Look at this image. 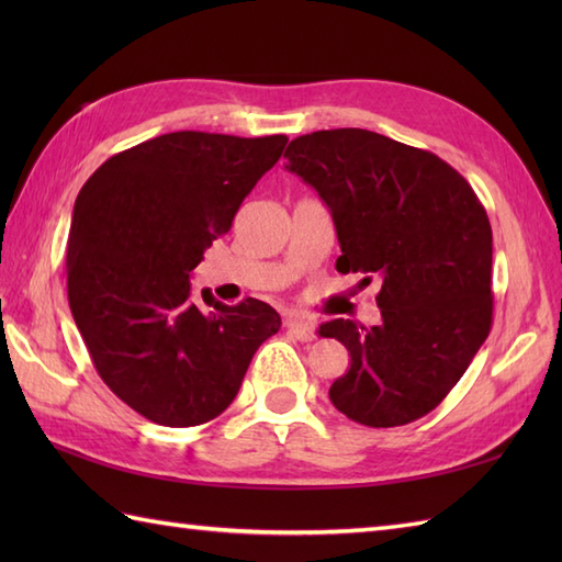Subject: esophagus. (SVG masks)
Returning <instances> with one entry per match:
<instances>
[{
  "mask_svg": "<svg viewBox=\"0 0 562 562\" xmlns=\"http://www.w3.org/2000/svg\"><path fill=\"white\" fill-rule=\"evenodd\" d=\"M284 326H288V330L292 333V336H294L296 340H302V342H308V340L316 338L314 324H312V321H306V318L290 316L288 321H284Z\"/></svg>",
  "mask_w": 562,
  "mask_h": 562,
  "instance_id": "esophagus-1",
  "label": "esophagus"
}]
</instances>
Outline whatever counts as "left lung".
<instances>
[{
  "label": "left lung",
  "mask_w": 562,
  "mask_h": 562,
  "mask_svg": "<svg viewBox=\"0 0 562 562\" xmlns=\"http://www.w3.org/2000/svg\"><path fill=\"white\" fill-rule=\"evenodd\" d=\"M288 169L330 210L338 272L379 278L381 324L318 328L350 352L330 403L367 427L435 411L493 326V229L469 181L437 154L360 127L290 142Z\"/></svg>",
  "instance_id": "8db88e82"
}]
</instances>
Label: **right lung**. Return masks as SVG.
I'll list each match as a JSON object with an SVG mask.
<instances>
[{"label": "right lung", "mask_w": 562, "mask_h": 562, "mask_svg": "<svg viewBox=\"0 0 562 562\" xmlns=\"http://www.w3.org/2000/svg\"><path fill=\"white\" fill-rule=\"evenodd\" d=\"M284 135L169 133L101 164L79 190L67 238V296L91 362L117 398L166 427L229 408L280 314L260 300L190 296L205 248L232 229Z\"/></svg>", "instance_id": "obj_1"}]
</instances>
